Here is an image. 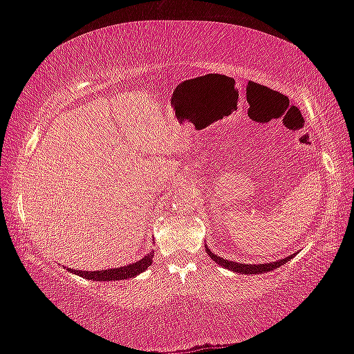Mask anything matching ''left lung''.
<instances>
[{
    "label": "left lung",
    "instance_id": "8db88e82",
    "mask_svg": "<svg viewBox=\"0 0 354 354\" xmlns=\"http://www.w3.org/2000/svg\"><path fill=\"white\" fill-rule=\"evenodd\" d=\"M206 251H207V254L211 256V259L217 262L218 266H223L225 268H230V270L236 272V273H245V274H261V273L272 272V270H274V268H279L281 266H284L287 261H290L292 257L295 256V254H290V256L284 257V259H279L274 262H266V263H239V262L227 261V259H223V257L214 254L207 247H206Z\"/></svg>",
    "mask_w": 354,
    "mask_h": 354
}]
</instances>
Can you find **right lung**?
Wrapping results in <instances>:
<instances>
[{"label":"right lung","mask_w":354,"mask_h":354,"mask_svg":"<svg viewBox=\"0 0 354 354\" xmlns=\"http://www.w3.org/2000/svg\"><path fill=\"white\" fill-rule=\"evenodd\" d=\"M151 262H153V253H149L145 257H142L140 261L129 263V266H124V267H118V268H107V270H97V272H82V270H75V268H67V270L77 274V277H82L91 281H120V279L134 278L142 272H145L147 268L151 266Z\"/></svg>","instance_id":"right-lung-1"}]
</instances>
